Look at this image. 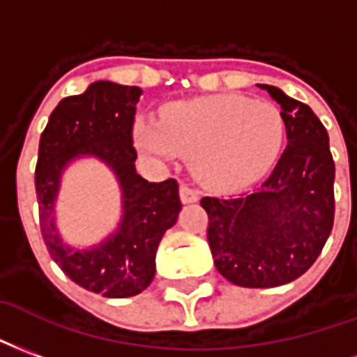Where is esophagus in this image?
I'll use <instances>...</instances> for the list:
<instances>
[{
	"label": "esophagus",
	"mask_w": 357,
	"mask_h": 357,
	"mask_svg": "<svg viewBox=\"0 0 357 357\" xmlns=\"http://www.w3.org/2000/svg\"><path fill=\"white\" fill-rule=\"evenodd\" d=\"M181 199H182V204H194V202L199 199V194H197L196 188H192V186H188V184H182Z\"/></svg>",
	"instance_id": "34e87169"
}]
</instances>
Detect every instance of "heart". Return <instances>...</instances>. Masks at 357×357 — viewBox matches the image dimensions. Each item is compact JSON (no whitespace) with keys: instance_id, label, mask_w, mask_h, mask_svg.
I'll return each mask as SVG.
<instances>
[{"instance_id":"obj_1","label":"heart","mask_w":357,"mask_h":357,"mask_svg":"<svg viewBox=\"0 0 357 357\" xmlns=\"http://www.w3.org/2000/svg\"><path fill=\"white\" fill-rule=\"evenodd\" d=\"M283 135L282 112L274 104L228 95L176 104L160 123H140L137 142L158 158H192L207 188L230 192L274 165Z\"/></svg>"}]
</instances>
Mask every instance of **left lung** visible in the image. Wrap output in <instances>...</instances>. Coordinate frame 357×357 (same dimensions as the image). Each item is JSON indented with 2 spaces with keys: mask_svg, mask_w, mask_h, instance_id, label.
<instances>
[{
  "mask_svg": "<svg viewBox=\"0 0 357 357\" xmlns=\"http://www.w3.org/2000/svg\"><path fill=\"white\" fill-rule=\"evenodd\" d=\"M261 87L282 106L287 146L257 190L202 199L215 266L239 287H278L301 278L335 220V161L324 123L310 106Z\"/></svg>",
  "mask_w": 357,
  "mask_h": 357,
  "instance_id": "left-lung-1",
  "label": "left lung"
}]
</instances>
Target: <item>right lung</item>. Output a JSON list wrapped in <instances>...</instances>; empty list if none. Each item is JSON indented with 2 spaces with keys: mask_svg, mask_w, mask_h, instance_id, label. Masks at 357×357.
<instances>
[{
  "mask_svg": "<svg viewBox=\"0 0 357 357\" xmlns=\"http://www.w3.org/2000/svg\"><path fill=\"white\" fill-rule=\"evenodd\" d=\"M139 87L95 82L83 95L62 98L41 132L36 165L40 228L47 251L79 287L108 298L142 293L155 274V251L182 209L178 182H148L135 171L132 146ZM77 155L108 162L124 190V220L100 248L74 252L61 243L52 220V202L63 167Z\"/></svg>",
  "mask_w": 357,
  "mask_h": 357,
  "instance_id": "obj_1",
  "label": "right lung"
}]
</instances>
